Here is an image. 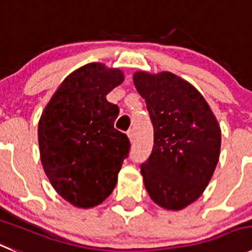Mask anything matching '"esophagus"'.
<instances>
[{
  "label": "esophagus",
  "mask_w": 252,
  "mask_h": 252,
  "mask_svg": "<svg viewBox=\"0 0 252 252\" xmlns=\"http://www.w3.org/2000/svg\"><path fill=\"white\" fill-rule=\"evenodd\" d=\"M127 136L131 141H133V138H135V130H133V128H130V130L127 131Z\"/></svg>",
  "instance_id": "obj_1"
}]
</instances>
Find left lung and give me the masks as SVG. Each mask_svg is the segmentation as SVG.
<instances>
[{"mask_svg":"<svg viewBox=\"0 0 252 252\" xmlns=\"http://www.w3.org/2000/svg\"><path fill=\"white\" fill-rule=\"evenodd\" d=\"M153 126V147L141 164L146 190L155 203L181 210L207 188L219 160L221 132L204 97L188 81L164 71L136 73Z\"/></svg>","mask_w":252,"mask_h":252,"instance_id":"1","label":"left lung"}]
</instances>
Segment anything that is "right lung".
I'll return each instance as SVG.
<instances>
[{"label": "right lung", "mask_w": 252, "mask_h": 252, "mask_svg": "<svg viewBox=\"0 0 252 252\" xmlns=\"http://www.w3.org/2000/svg\"><path fill=\"white\" fill-rule=\"evenodd\" d=\"M119 69L86 64L64 79L38 125L40 159L59 195L78 208H93L114 190L127 135L114 127L119 106L106 95L122 83Z\"/></svg>", "instance_id": "obj_1"}]
</instances>
